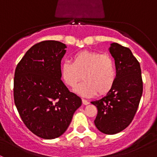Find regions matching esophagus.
Masks as SVG:
<instances>
[{
    "label": "esophagus",
    "mask_w": 157,
    "mask_h": 157,
    "mask_svg": "<svg viewBox=\"0 0 157 157\" xmlns=\"http://www.w3.org/2000/svg\"><path fill=\"white\" fill-rule=\"evenodd\" d=\"M82 102H83V105H88V104H89V102H88L87 100H86V99H82Z\"/></svg>",
    "instance_id": "esophagus-1"
}]
</instances>
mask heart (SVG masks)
Wrapping results in <instances>:
<instances>
[{
	"instance_id": "b5f03b06",
	"label": "heart",
	"mask_w": 157,
	"mask_h": 157,
	"mask_svg": "<svg viewBox=\"0 0 157 157\" xmlns=\"http://www.w3.org/2000/svg\"><path fill=\"white\" fill-rule=\"evenodd\" d=\"M84 97L99 93L104 95L111 90L116 80L115 61L109 55H101L96 52L84 50L77 52L71 61H64L61 66V77L69 87Z\"/></svg>"
}]
</instances>
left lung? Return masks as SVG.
Instances as JSON below:
<instances>
[{
    "label": "left lung",
    "mask_w": 157,
    "mask_h": 157,
    "mask_svg": "<svg viewBox=\"0 0 157 157\" xmlns=\"http://www.w3.org/2000/svg\"><path fill=\"white\" fill-rule=\"evenodd\" d=\"M115 60L116 80L106 96L91 102L98 113L94 123L99 131L115 134L132 121L143 93L140 63L128 48L113 42L109 48Z\"/></svg>",
    "instance_id": "left-lung-1"
}]
</instances>
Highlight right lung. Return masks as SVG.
Listing matches in <instances>:
<instances>
[{
  "mask_svg": "<svg viewBox=\"0 0 157 157\" xmlns=\"http://www.w3.org/2000/svg\"><path fill=\"white\" fill-rule=\"evenodd\" d=\"M65 44L43 41L26 52L16 67L13 97L23 123L43 139L62 135L82 100L61 80Z\"/></svg>",
  "mask_w": 157,
  "mask_h": 157,
  "instance_id": "add662e5",
  "label": "right lung"
}]
</instances>
